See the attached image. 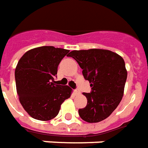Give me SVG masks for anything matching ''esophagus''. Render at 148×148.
I'll return each mask as SVG.
<instances>
[{"label": "esophagus", "mask_w": 148, "mask_h": 148, "mask_svg": "<svg viewBox=\"0 0 148 148\" xmlns=\"http://www.w3.org/2000/svg\"><path fill=\"white\" fill-rule=\"evenodd\" d=\"M74 94H75V95H80L81 92H80L79 90H74Z\"/></svg>", "instance_id": "1"}]
</instances>
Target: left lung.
I'll list each match as a JSON object with an SVG mask.
<instances>
[{
    "instance_id": "obj_1",
    "label": "left lung",
    "mask_w": 148,
    "mask_h": 148,
    "mask_svg": "<svg viewBox=\"0 0 148 148\" xmlns=\"http://www.w3.org/2000/svg\"><path fill=\"white\" fill-rule=\"evenodd\" d=\"M68 57L77 61L92 91L83 93L86 107L78 114L87 123H99L109 117L123 99L127 71L123 58L108 49L73 50Z\"/></svg>"
}]
</instances>
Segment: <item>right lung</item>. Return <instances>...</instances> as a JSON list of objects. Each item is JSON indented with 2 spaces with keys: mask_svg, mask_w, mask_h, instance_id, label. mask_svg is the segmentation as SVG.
I'll return each mask as SVG.
<instances>
[{
  "mask_svg": "<svg viewBox=\"0 0 148 148\" xmlns=\"http://www.w3.org/2000/svg\"><path fill=\"white\" fill-rule=\"evenodd\" d=\"M69 51L40 46L28 50L18 61L15 69L16 92L21 106L35 119H53L62 103L71 97L70 86L54 81L60 62Z\"/></svg>",
  "mask_w": 148,
  "mask_h": 148,
  "instance_id": "1",
  "label": "right lung"
}]
</instances>
